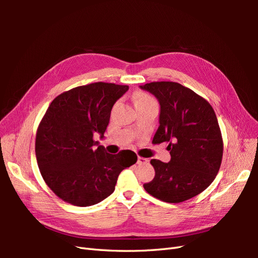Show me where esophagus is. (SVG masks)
<instances>
[{
  "label": "esophagus",
  "mask_w": 258,
  "mask_h": 258,
  "mask_svg": "<svg viewBox=\"0 0 258 258\" xmlns=\"http://www.w3.org/2000/svg\"><path fill=\"white\" fill-rule=\"evenodd\" d=\"M148 160L146 158H143V157H138V161L137 163L138 165H143V163H146Z\"/></svg>",
  "instance_id": "obj_1"
}]
</instances>
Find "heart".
Listing matches in <instances>:
<instances>
[{"mask_svg":"<svg viewBox=\"0 0 258 258\" xmlns=\"http://www.w3.org/2000/svg\"><path fill=\"white\" fill-rule=\"evenodd\" d=\"M135 103L136 106H140L148 103H155V101L150 96L146 95V93H138L135 98Z\"/></svg>","mask_w":258,"mask_h":258,"instance_id":"b5f03b06","label":"heart"}]
</instances>
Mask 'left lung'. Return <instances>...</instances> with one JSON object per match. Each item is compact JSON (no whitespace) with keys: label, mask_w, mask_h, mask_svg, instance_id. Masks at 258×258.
<instances>
[{"label":"left lung","mask_w":258,"mask_h":258,"mask_svg":"<svg viewBox=\"0 0 258 258\" xmlns=\"http://www.w3.org/2000/svg\"><path fill=\"white\" fill-rule=\"evenodd\" d=\"M160 105L159 127L153 143H168L170 161L152 159L155 177L144 184L153 197L169 204L188 200L213 182L221 167L223 140L216 115L208 101L178 83L140 86Z\"/></svg>","instance_id":"obj_1"}]
</instances>
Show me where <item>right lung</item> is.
<instances>
[{"label":"right lung","mask_w":258,"mask_h":258,"mask_svg":"<svg viewBox=\"0 0 258 258\" xmlns=\"http://www.w3.org/2000/svg\"><path fill=\"white\" fill-rule=\"evenodd\" d=\"M126 85L93 83L61 93L38 126L35 154L46 184L59 198L79 207L97 205L115 190L123 169L135 165L136 153L112 155L93 140L103 137L115 102Z\"/></svg>","instance_id":"obj_1"}]
</instances>
